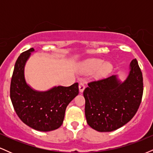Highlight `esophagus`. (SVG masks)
<instances>
[{
    "label": "esophagus",
    "mask_w": 153,
    "mask_h": 153,
    "mask_svg": "<svg viewBox=\"0 0 153 153\" xmlns=\"http://www.w3.org/2000/svg\"><path fill=\"white\" fill-rule=\"evenodd\" d=\"M85 88V84H84L83 82H80V83H79V91H80V93L83 92Z\"/></svg>",
    "instance_id": "obj_1"
}]
</instances>
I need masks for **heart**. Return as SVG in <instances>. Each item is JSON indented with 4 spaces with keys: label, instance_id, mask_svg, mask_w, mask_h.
<instances>
[{
    "label": "heart",
    "instance_id": "1",
    "mask_svg": "<svg viewBox=\"0 0 153 153\" xmlns=\"http://www.w3.org/2000/svg\"><path fill=\"white\" fill-rule=\"evenodd\" d=\"M112 69L111 64L106 62L103 64V60L101 59H91L85 63V72H94L96 71L95 75L97 78L105 76L111 72Z\"/></svg>",
    "mask_w": 153,
    "mask_h": 153
}]
</instances>
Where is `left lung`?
<instances>
[{
  "mask_svg": "<svg viewBox=\"0 0 153 153\" xmlns=\"http://www.w3.org/2000/svg\"><path fill=\"white\" fill-rule=\"evenodd\" d=\"M124 82L117 75L88 83L83 91L87 123L96 131H111L129 122L137 111L143 94V73L137 60L130 63Z\"/></svg>",
  "mask_w": 153,
  "mask_h": 153,
  "instance_id": "obj_1",
  "label": "left lung"
}]
</instances>
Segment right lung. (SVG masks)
<instances>
[{"label": "right lung", "instance_id": "right-lung-1", "mask_svg": "<svg viewBox=\"0 0 153 153\" xmlns=\"http://www.w3.org/2000/svg\"><path fill=\"white\" fill-rule=\"evenodd\" d=\"M34 48L22 52L16 62L10 88L13 108L24 124L41 131L57 129L62 125L65 109L79 93L78 83L37 91L26 83L24 67Z\"/></svg>", "mask_w": 153, "mask_h": 153}]
</instances>
